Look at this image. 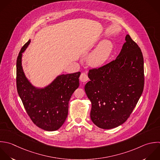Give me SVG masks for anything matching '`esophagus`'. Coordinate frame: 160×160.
Segmentation results:
<instances>
[{
  "label": "esophagus",
  "mask_w": 160,
  "mask_h": 160,
  "mask_svg": "<svg viewBox=\"0 0 160 160\" xmlns=\"http://www.w3.org/2000/svg\"><path fill=\"white\" fill-rule=\"evenodd\" d=\"M80 80L82 82H86L88 80V77L87 76V75L85 73H82L81 75H80Z\"/></svg>",
  "instance_id": "34e87169"
}]
</instances>
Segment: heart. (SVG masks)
I'll return each mask as SVG.
<instances>
[{
  "mask_svg": "<svg viewBox=\"0 0 160 160\" xmlns=\"http://www.w3.org/2000/svg\"><path fill=\"white\" fill-rule=\"evenodd\" d=\"M113 49V44L110 40H103L88 55V63L93 67H102L110 58Z\"/></svg>",
  "mask_w": 160,
  "mask_h": 160,
  "instance_id": "b5f03b06",
  "label": "heart"
}]
</instances>
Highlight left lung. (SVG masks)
<instances>
[{"mask_svg": "<svg viewBox=\"0 0 160 160\" xmlns=\"http://www.w3.org/2000/svg\"><path fill=\"white\" fill-rule=\"evenodd\" d=\"M115 60L90 70L85 86L92 103L90 118L102 129L122 125L136 107L144 87V61L138 45L128 34Z\"/></svg>", "mask_w": 160, "mask_h": 160, "instance_id": "1", "label": "left lung"}]
</instances>
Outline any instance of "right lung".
Segmentation results:
<instances>
[{
    "label": "right lung",
    "instance_id": "right-lung-1",
    "mask_svg": "<svg viewBox=\"0 0 160 160\" xmlns=\"http://www.w3.org/2000/svg\"><path fill=\"white\" fill-rule=\"evenodd\" d=\"M30 43L21 48L17 59V88L26 112L38 127L48 132L58 130L67 119L68 102L79 87L80 72L61 74L44 87L34 86L22 67V53Z\"/></svg>",
    "mask_w": 160,
    "mask_h": 160
}]
</instances>
